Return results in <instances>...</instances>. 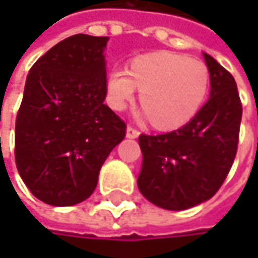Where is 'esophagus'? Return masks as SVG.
I'll use <instances>...</instances> for the list:
<instances>
[{
    "instance_id": "34e87169",
    "label": "esophagus",
    "mask_w": 258,
    "mask_h": 258,
    "mask_svg": "<svg viewBox=\"0 0 258 258\" xmlns=\"http://www.w3.org/2000/svg\"><path fill=\"white\" fill-rule=\"evenodd\" d=\"M139 134H140V131L137 128H134L133 125H128V127H127V137H130V139H136V137H139Z\"/></svg>"
}]
</instances>
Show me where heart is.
<instances>
[{
	"label": "heart",
	"instance_id": "b5f03b06",
	"mask_svg": "<svg viewBox=\"0 0 258 258\" xmlns=\"http://www.w3.org/2000/svg\"><path fill=\"white\" fill-rule=\"evenodd\" d=\"M140 89L139 101L151 122L161 130L188 124L203 107L211 88L206 64L172 52L137 56L130 69H115L107 78V100L124 110Z\"/></svg>",
	"mask_w": 258,
	"mask_h": 258
}]
</instances>
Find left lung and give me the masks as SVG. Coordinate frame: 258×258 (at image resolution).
Masks as SVG:
<instances>
[{
  "instance_id": "1",
  "label": "left lung",
  "mask_w": 258,
  "mask_h": 258,
  "mask_svg": "<svg viewBox=\"0 0 258 258\" xmlns=\"http://www.w3.org/2000/svg\"><path fill=\"white\" fill-rule=\"evenodd\" d=\"M211 97L183 127L140 134L143 164L137 185L154 205L183 211L209 200L226 180L237 152L242 103L233 76L203 53Z\"/></svg>"
}]
</instances>
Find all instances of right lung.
Returning a JSON list of instances; mask_svg holds the SVG:
<instances>
[{"label": "right lung", "mask_w": 258, "mask_h": 258, "mask_svg": "<svg viewBox=\"0 0 258 258\" xmlns=\"http://www.w3.org/2000/svg\"><path fill=\"white\" fill-rule=\"evenodd\" d=\"M106 43L107 37L72 35L28 73L16 116L15 160L29 191L47 205L86 200L103 163L125 137V122L104 104Z\"/></svg>", "instance_id": "obj_1"}]
</instances>
